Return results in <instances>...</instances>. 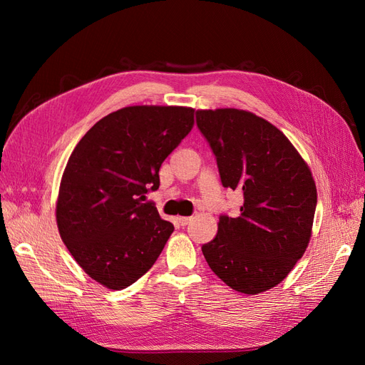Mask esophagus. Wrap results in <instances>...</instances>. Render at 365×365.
<instances>
[{"label":"esophagus","instance_id":"esophagus-1","mask_svg":"<svg viewBox=\"0 0 365 365\" xmlns=\"http://www.w3.org/2000/svg\"><path fill=\"white\" fill-rule=\"evenodd\" d=\"M190 220H192V217H185V216H180V217H178V222H180L181 227H185L187 224L190 222Z\"/></svg>","mask_w":365,"mask_h":365}]
</instances>
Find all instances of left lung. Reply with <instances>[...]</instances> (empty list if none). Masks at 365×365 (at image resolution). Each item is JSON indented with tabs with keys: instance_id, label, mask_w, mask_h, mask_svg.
<instances>
[{
	"instance_id": "8db88e82",
	"label": "left lung",
	"mask_w": 365,
	"mask_h": 365,
	"mask_svg": "<svg viewBox=\"0 0 365 365\" xmlns=\"http://www.w3.org/2000/svg\"><path fill=\"white\" fill-rule=\"evenodd\" d=\"M196 125L215 153L220 182L244 195L237 217H219L204 257L231 289L268 291L286 279L311 240V169L282 130L244 109H200Z\"/></svg>"
}]
</instances>
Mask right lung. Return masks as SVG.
Segmentation results:
<instances>
[{"instance_id":"1","label":"right lung","mask_w":365,"mask_h":365,"mask_svg":"<svg viewBox=\"0 0 365 365\" xmlns=\"http://www.w3.org/2000/svg\"><path fill=\"white\" fill-rule=\"evenodd\" d=\"M193 108L126 106L77 143L56 204L59 235L79 267L108 289L145 275L173 233L157 207L160 168L193 128Z\"/></svg>"}]
</instances>
